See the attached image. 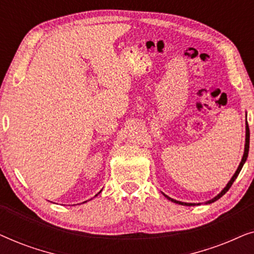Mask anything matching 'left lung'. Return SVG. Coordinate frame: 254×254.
<instances>
[{
  "instance_id": "obj_1",
  "label": "left lung",
  "mask_w": 254,
  "mask_h": 254,
  "mask_svg": "<svg viewBox=\"0 0 254 254\" xmlns=\"http://www.w3.org/2000/svg\"><path fill=\"white\" fill-rule=\"evenodd\" d=\"M249 148H250V129H249V125L246 124V138H245V150H244V155H243V158H242V162H241V164H239V166H238V169H237V171L235 172V175L232 176V178H231V180L230 182L228 183V185L224 187V190H222V192L218 194L217 196H215L214 199H211V200H209V201H207V203H211V202H214V201H216V200H218L220 199L221 196H223L225 193L228 192L229 190V189H230L231 187V185L232 184H234V182L236 180V178H237L238 177V175H239V172H241V170H242V168H243V165H244V163L246 162V158H248V155H249ZM166 197H168L169 200H171L172 202H176V203H179V204H185V206H194V203H186V202H180V201H177V200H173V199H171V197H169L168 195H165Z\"/></svg>"
}]
</instances>
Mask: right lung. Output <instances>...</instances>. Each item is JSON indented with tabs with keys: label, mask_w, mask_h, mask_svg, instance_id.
<instances>
[{
	"label": "right lung",
	"mask_w": 254,
	"mask_h": 254,
	"mask_svg": "<svg viewBox=\"0 0 254 254\" xmlns=\"http://www.w3.org/2000/svg\"><path fill=\"white\" fill-rule=\"evenodd\" d=\"M99 193H100V192H99Z\"/></svg>",
	"instance_id": "obj_1"
}]
</instances>
